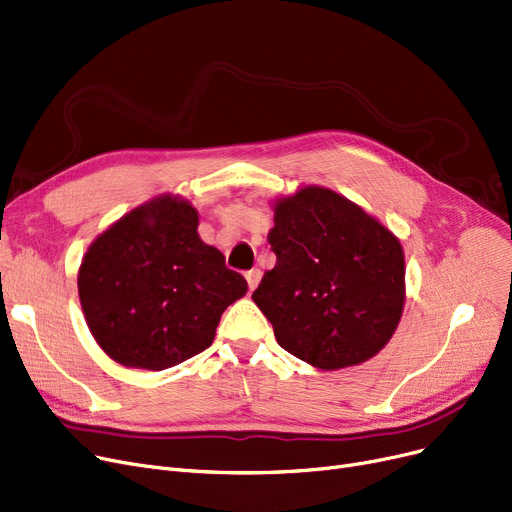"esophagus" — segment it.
Returning <instances> with one entry per match:
<instances>
[{"mask_svg": "<svg viewBox=\"0 0 512 512\" xmlns=\"http://www.w3.org/2000/svg\"><path fill=\"white\" fill-rule=\"evenodd\" d=\"M244 278H247L249 291H255V286H257V284H259V280H261V272H259L257 268H253V270H249L247 274H244Z\"/></svg>", "mask_w": 512, "mask_h": 512, "instance_id": "obj_1", "label": "esophagus"}]
</instances>
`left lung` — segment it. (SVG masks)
<instances>
[{"label":"left lung","mask_w":512,"mask_h":512,"mask_svg":"<svg viewBox=\"0 0 512 512\" xmlns=\"http://www.w3.org/2000/svg\"><path fill=\"white\" fill-rule=\"evenodd\" d=\"M276 253L253 301L295 358L337 370L379 353L404 309L399 240L345 196L303 188L276 205Z\"/></svg>","instance_id":"8db88e82"}]
</instances>
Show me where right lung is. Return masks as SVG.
I'll return each instance as SVG.
<instances>
[{
  "mask_svg": "<svg viewBox=\"0 0 512 512\" xmlns=\"http://www.w3.org/2000/svg\"><path fill=\"white\" fill-rule=\"evenodd\" d=\"M198 215L161 196L87 249L79 299L98 345L123 366L165 370L205 351L247 280L196 234Z\"/></svg>",
  "mask_w": 512,
  "mask_h": 512,
  "instance_id": "right-lung-1",
  "label": "right lung"
}]
</instances>
